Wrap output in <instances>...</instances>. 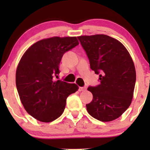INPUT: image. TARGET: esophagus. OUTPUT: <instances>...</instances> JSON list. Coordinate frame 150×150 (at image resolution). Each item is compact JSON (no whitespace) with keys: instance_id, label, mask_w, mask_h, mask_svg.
Returning a JSON list of instances; mask_svg holds the SVG:
<instances>
[{"instance_id":"esophagus-1","label":"esophagus","mask_w":150,"mask_h":150,"mask_svg":"<svg viewBox=\"0 0 150 150\" xmlns=\"http://www.w3.org/2000/svg\"><path fill=\"white\" fill-rule=\"evenodd\" d=\"M86 90V87H80L79 91H85Z\"/></svg>"}]
</instances>
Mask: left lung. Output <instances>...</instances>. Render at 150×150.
Returning <instances> with one entry per match:
<instances>
[{"mask_svg":"<svg viewBox=\"0 0 150 150\" xmlns=\"http://www.w3.org/2000/svg\"><path fill=\"white\" fill-rule=\"evenodd\" d=\"M100 84L89 86L93 100L86 104L90 115L102 122L118 118L132 102L136 83L134 63L119 40L106 35L78 36Z\"/></svg>","mask_w":150,"mask_h":150,"instance_id":"left-lung-1","label":"left lung"}]
</instances>
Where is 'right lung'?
<instances>
[{"label":"right lung","mask_w":150,"mask_h":150,"mask_svg":"<svg viewBox=\"0 0 150 150\" xmlns=\"http://www.w3.org/2000/svg\"><path fill=\"white\" fill-rule=\"evenodd\" d=\"M79 44L76 37L43 39L32 45L21 58L16 72V85L25 110L36 120L50 122L62 115L66 99L78 90L54 77L66 51Z\"/></svg>","instance_id":"obj_1"}]
</instances>
